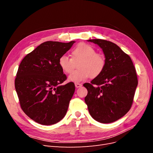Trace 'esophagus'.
Instances as JSON below:
<instances>
[{
  "instance_id": "34e87169",
  "label": "esophagus",
  "mask_w": 153,
  "mask_h": 153,
  "mask_svg": "<svg viewBox=\"0 0 153 153\" xmlns=\"http://www.w3.org/2000/svg\"><path fill=\"white\" fill-rule=\"evenodd\" d=\"M75 87H76V88H79V87H80L82 86V85L81 84H78V83H75Z\"/></svg>"
}]
</instances>
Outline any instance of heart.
<instances>
[{
  "label": "heart",
  "instance_id": "obj_1",
  "mask_svg": "<svg viewBox=\"0 0 153 153\" xmlns=\"http://www.w3.org/2000/svg\"><path fill=\"white\" fill-rule=\"evenodd\" d=\"M71 58L62 55L59 59V65L66 73H71L78 62V70L72 73L68 79L74 82H80L89 76L94 78L100 76L105 67V59L103 55L96 53L92 46L87 43H80L71 51Z\"/></svg>",
  "mask_w": 153,
  "mask_h": 153
}]
</instances>
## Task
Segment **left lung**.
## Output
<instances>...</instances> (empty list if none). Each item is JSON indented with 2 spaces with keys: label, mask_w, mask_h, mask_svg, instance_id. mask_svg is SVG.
<instances>
[{
  "label": "left lung",
  "mask_w": 153,
  "mask_h": 153,
  "mask_svg": "<svg viewBox=\"0 0 153 153\" xmlns=\"http://www.w3.org/2000/svg\"><path fill=\"white\" fill-rule=\"evenodd\" d=\"M87 41L102 49L106 63L100 76L84 84L88 91L85 103L96 121L113 123L131 108L138 85L135 68L129 55L116 44L100 39Z\"/></svg>",
  "instance_id": "left-lung-1"
}]
</instances>
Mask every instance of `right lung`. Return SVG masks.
Masks as SVG:
<instances>
[{"mask_svg": "<svg viewBox=\"0 0 153 153\" xmlns=\"http://www.w3.org/2000/svg\"><path fill=\"white\" fill-rule=\"evenodd\" d=\"M75 43L46 41L27 54L20 64L15 89L22 109L36 123L54 124L66 114L75 86L73 82L62 84L67 78L59 59Z\"/></svg>", "mask_w": 153, "mask_h": 153, "instance_id": "1", "label": "right lung"}]
</instances>
